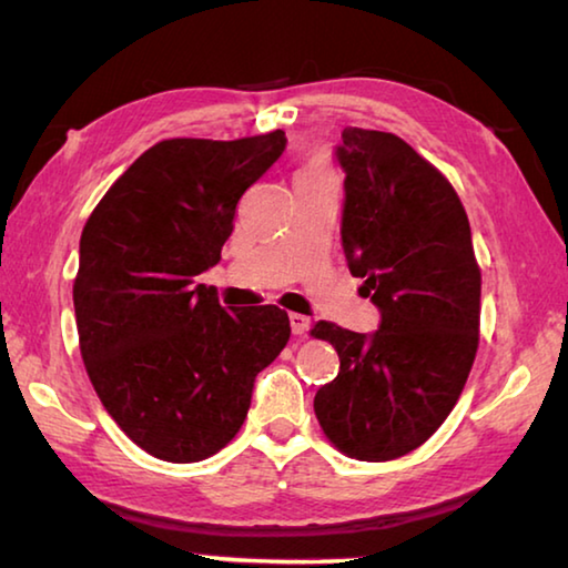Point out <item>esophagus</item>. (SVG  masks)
Returning <instances> with one entry per match:
<instances>
[{
    "mask_svg": "<svg viewBox=\"0 0 568 568\" xmlns=\"http://www.w3.org/2000/svg\"><path fill=\"white\" fill-rule=\"evenodd\" d=\"M291 328L295 335H305L307 331H311V318L301 313H291Z\"/></svg>",
    "mask_w": 568,
    "mask_h": 568,
    "instance_id": "34e87169",
    "label": "esophagus"
}]
</instances>
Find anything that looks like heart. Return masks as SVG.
Here are the masks:
<instances>
[{
    "instance_id": "1",
    "label": "heart",
    "mask_w": 568,
    "mask_h": 568,
    "mask_svg": "<svg viewBox=\"0 0 568 568\" xmlns=\"http://www.w3.org/2000/svg\"><path fill=\"white\" fill-rule=\"evenodd\" d=\"M303 172H325L321 165H315V168H307V170H303Z\"/></svg>"
}]
</instances>
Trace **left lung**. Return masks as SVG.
Masks as SVG:
<instances>
[{
  "instance_id": "obj_1",
  "label": "left lung",
  "mask_w": 568,
  "mask_h": 568,
  "mask_svg": "<svg viewBox=\"0 0 568 568\" xmlns=\"http://www.w3.org/2000/svg\"><path fill=\"white\" fill-rule=\"evenodd\" d=\"M335 160L345 172L343 253L381 323L376 333L315 325L341 371L313 408L345 456L390 460L426 444L466 386L480 271L458 195L408 142L345 128Z\"/></svg>"
}]
</instances>
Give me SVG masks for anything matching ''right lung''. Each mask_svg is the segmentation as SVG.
I'll return each instance as SVG.
<instances>
[{"label": "right lung", "mask_w": 568, "mask_h": 568, "mask_svg": "<svg viewBox=\"0 0 568 568\" xmlns=\"http://www.w3.org/2000/svg\"><path fill=\"white\" fill-rule=\"evenodd\" d=\"M283 130L162 140L132 162L80 237L72 297L84 368L150 456L195 464L233 440L255 376L291 338L287 313H227L195 277L217 265L235 205L283 155Z\"/></svg>", "instance_id": "right-lung-1"}]
</instances>
